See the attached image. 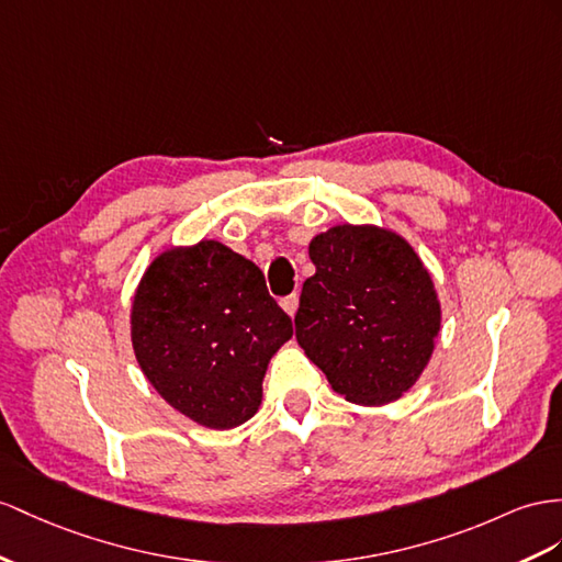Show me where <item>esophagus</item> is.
Here are the masks:
<instances>
[{"label": "esophagus", "instance_id": "obj_1", "mask_svg": "<svg viewBox=\"0 0 562 562\" xmlns=\"http://www.w3.org/2000/svg\"><path fill=\"white\" fill-rule=\"evenodd\" d=\"M280 306L284 308V313H286V315H292V318H294V313L299 311V294L284 296V299L280 301Z\"/></svg>", "mask_w": 562, "mask_h": 562}]
</instances>
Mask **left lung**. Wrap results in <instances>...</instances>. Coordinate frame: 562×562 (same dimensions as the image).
Segmentation results:
<instances>
[{
	"label": "left lung",
	"instance_id": "8db88e82",
	"mask_svg": "<svg viewBox=\"0 0 562 562\" xmlns=\"http://www.w3.org/2000/svg\"><path fill=\"white\" fill-rule=\"evenodd\" d=\"M296 341L351 404L384 406L427 368L441 327L435 282L411 244L378 225H335L308 244Z\"/></svg>",
	"mask_w": 562,
	"mask_h": 562
}]
</instances>
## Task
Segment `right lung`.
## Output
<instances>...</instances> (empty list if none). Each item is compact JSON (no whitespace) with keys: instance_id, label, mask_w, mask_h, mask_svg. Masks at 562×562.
<instances>
[{"instance_id":"1","label":"right lung","mask_w":562,"mask_h":562,"mask_svg":"<svg viewBox=\"0 0 562 562\" xmlns=\"http://www.w3.org/2000/svg\"><path fill=\"white\" fill-rule=\"evenodd\" d=\"M135 358L154 390L196 425L233 429L254 418L270 358L292 321L263 272L215 239L158 254L131 311Z\"/></svg>"}]
</instances>
